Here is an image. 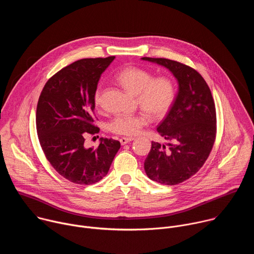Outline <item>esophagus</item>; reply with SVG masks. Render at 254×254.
I'll return each instance as SVG.
<instances>
[{"label": "esophagus", "mask_w": 254, "mask_h": 254, "mask_svg": "<svg viewBox=\"0 0 254 254\" xmlns=\"http://www.w3.org/2000/svg\"><path fill=\"white\" fill-rule=\"evenodd\" d=\"M134 138L133 137H122L121 139H120V141H121V143L123 144H127V143H128L129 141H131V140H133Z\"/></svg>", "instance_id": "1"}]
</instances>
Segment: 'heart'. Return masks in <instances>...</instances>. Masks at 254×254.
I'll return each mask as SVG.
<instances>
[{
    "instance_id": "heart-1",
    "label": "heart",
    "mask_w": 254,
    "mask_h": 254,
    "mask_svg": "<svg viewBox=\"0 0 254 254\" xmlns=\"http://www.w3.org/2000/svg\"><path fill=\"white\" fill-rule=\"evenodd\" d=\"M119 83L129 93L136 96L138 105L144 112L154 118L166 116L175 101L176 91L174 83L166 77L155 78L149 71L137 67H127L117 76ZM94 104L99 107L102 102V90L100 87L94 92ZM149 123L144 114L123 115L114 119L110 124V129L121 135H135Z\"/></svg>"
}]
</instances>
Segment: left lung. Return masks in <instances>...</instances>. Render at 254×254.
<instances>
[{
  "label": "left lung",
  "mask_w": 254,
  "mask_h": 254,
  "mask_svg": "<svg viewBox=\"0 0 254 254\" xmlns=\"http://www.w3.org/2000/svg\"><path fill=\"white\" fill-rule=\"evenodd\" d=\"M141 60L167 68L178 82V93L165 120L157 127L169 142L152 141L144 161L147 176L164 185H177L195 175L209 157L216 135V110L204 78L180 62L166 58Z\"/></svg>",
  "instance_id": "1"
}]
</instances>
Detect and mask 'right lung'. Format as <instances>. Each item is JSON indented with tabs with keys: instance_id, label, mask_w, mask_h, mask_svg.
<instances>
[{
	"instance_id": "right-lung-1",
	"label": "right lung",
	"mask_w": 254,
	"mask_h": 254,
	"mask_svg": "<svg viewBox=\"0 0 254 254\" xmlns=\"http://www.w3.org/2000/svg\"><path fill=\"white\" fill-rule=\"evenodd\" d=\"M116 57L80 59L62 68L45 84L37 104L36 127L42 150L58 174L80 185L97 183L106 176L121 148L113 138L85 148L94 122V92L102 72Z\"/></svg>"
}]
</instances>
